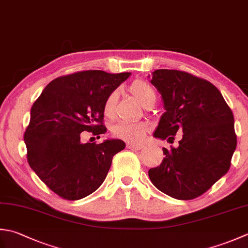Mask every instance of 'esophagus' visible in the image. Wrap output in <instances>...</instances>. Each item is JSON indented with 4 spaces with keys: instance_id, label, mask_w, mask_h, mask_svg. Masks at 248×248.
Masks as SVG:
<instances>
[{
    "instance_id": "obj_1",
    "label": "esophagus",
    "mask_w": 248,
    "mask_h": 248,
    "mask_svg": "<svg viewBox=\"0 0 248 248\" xmlns=\"http://www.w3.org/2000/svg\"><path fill=\"white\" fill-rule=\"evenodd\" d=\"M143 147H144V145H137V144H131V143L127 144V148H130V149L140 150V149H142Z\"/></svg>"
}]
</instances>
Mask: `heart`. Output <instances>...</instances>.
Segmentation results:
<instances>
[{
  "label": "heart",
  "mask_w": 248,
  "mask_h": 248,
  "mask_svg": "<svg viewBox=\"0 0 248 248\" xmlns=\"http://www.w3.org/2000/svg\"><path fill=\"white\" fill-rule=\"evenodd\" d=\"M129 91L134 98L142 104L144 108H152L156 102V93L153 87L144 80H134L131 82L129 86ZM117 92L113 91L108 95L104 102V114L108 117H111L114 115L116 103H117ZM150 127L146 123H138V124H128V123H120L115 124L110 129V132L113 137L124 140L125 142L131 144H139L142 143L146 138L147 133L149 132Z\"/></svg>",
  "instance_id": "heart-1"
}]
</instances>
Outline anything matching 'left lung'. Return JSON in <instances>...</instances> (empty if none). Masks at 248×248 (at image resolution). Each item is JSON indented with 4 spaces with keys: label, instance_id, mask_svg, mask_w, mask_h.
Masks as SVG:
<instances>
[{
    "label": "left lung",
    "instance_id": "1",
    "mask_svg": "<svg viewBox=\"0 0 248 248\" xmlns=\"http://www.w3.org/2000/svg\"><path fill=\"white\" fill-rule=\"evenodd\" d=\"M152 76L166 109L154 137L171 142L183 130V139L176 148H162L161 164L148 175L166 195L191 200L229 171L236 148L233 114L210 81L177 70H156Z\"/></svg>",
    "mask_w": 248,
    "mask_h": 248
}]
</instances>
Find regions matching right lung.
I'll list each match as a JSON object with an SVG mask.
<instances>
[{
    "instance_id": "obj_1",
    "label": "right lung",
    "mask_w": 248,
    "mask_h": 248,
    "mask_svg": "<svg viewBox=\"0 0 248 248\" xmlns=\"http://www.w3.org/2000/svg\"><path fill=\"white\" fill-rule=\"evenodd\" d=\"M131 73L77 72L53 79L31 108L24 133L31 169L48 188L66 200H79L98 189L121 140L81 143V132L104 134V102ZM100 138V137H99Z\"/></svg>"
}]
</instances>
